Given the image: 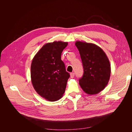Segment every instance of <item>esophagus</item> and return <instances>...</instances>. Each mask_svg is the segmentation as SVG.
<instances>
[{"label": "esophagus", "mask_w": 132, "mask_h": 132, "mask_svg": "<svg viewBox=\"0 0 132 132\" xmlns=\"http://www.w3.org/2000/svg\"><path fill=\"white\" fill-rule=\"evenodd\" d=\"M74 75H75V74L74 73H70V77L71 78H73L74 77Z\"/></svg>", "instance_id": "1"}]
</instances>
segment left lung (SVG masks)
Masks as SVG:
<instances>
[{"label":"left lung","mask_w":132,"mask_h":132,"mask_svg":"<svg viewBox=\"0 0 132 132\" xmlns=\"http://www.w3.org/2000/svg\"><path fill=\"white\" fill-rule=\"evenodd\" d=\"M84 67V75L79 85L86 94H97L108 85L111 74L109 60L105 53L97 45L77 41Z\"/></svg>","instance_id":"1"}]
</instances>
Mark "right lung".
Instances as JSON below:
<instances>
[{"label": "right lung", "instance_id": "1", "mask_svg": "<svg viewBox=\"0 0 132 132\" xmlns=\"http://www.w3.org/2000/svg\"><path fill=\"white\" fill-rule=\"evenodd\" d=\"M67 42L55 41L44 45L35 55L31 65V80L35 91L51 102L60 99L70 75L61 59Z\"/></svg>", "mask_w": 132, "mask_h": 132}]
</instances>
